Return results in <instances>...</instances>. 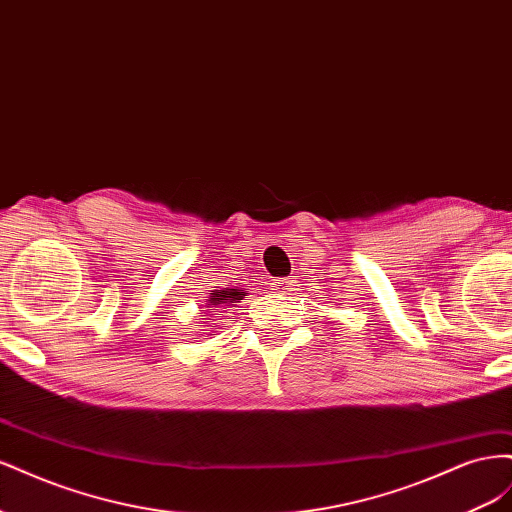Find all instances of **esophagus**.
Listing matches in <instances>:
<instances>
[{
    "mask_svg": "<svg viewBox=\"0 0 512 512\" xmlns=\"http://www.w3.org/2000/svg\"><path fill=\"white\" fill-rule=\"evenodd\" d=\"M271 286H273V290H275V292L286 294V292L292 288V282H290V280H286V277H280V280H275Z\"/></svg>",
    "mask_w": 512,
    "mask_h": 512,
    "instance_id": "1",
    "label": "esophagus"
}]
</instances>
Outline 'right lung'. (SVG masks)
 Instances as JSON below:
<instances>
[{"label":"right lung","instance_id":"right-lung-1","mask_svg":"<svg viewBox=\"0 0 512 512\" xmlns=\"http://www.w3.org/2000/svg\"><path fill=\"white\" fill-rule=\"evenodd\" d=\"M213 294V299H211V303L213 305H218V303H226V301H241L243 299V294L241 292H237L235 288H226V290H222V292H211Z\"/></svg>","mask_w":512,"mask_h":512}]
</instances>
